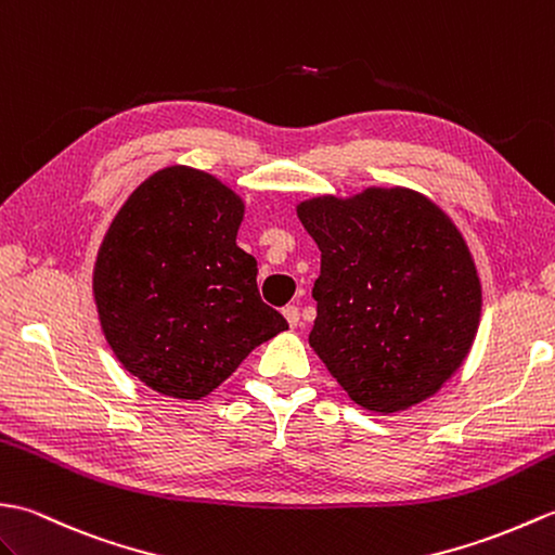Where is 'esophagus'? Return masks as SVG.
I'll return each instance as SVG.
<instances>
[{
    "instance_id": "obj_1",
    "label": "esophagus",
    "mask_w": 555,
    "mask_h": 555,
    "mask_svg": "<svg viewBox=\"0 0 555 555\" xmlns=\"http://www.w3.org/2000/svg\"><path fill=\"white\" fill-rule=\"evenodd\" d=\"M282 315L287 318V323H289L292 327H297L299 320H301V313H299L297 306H285V309H282Z\"/></svg>"
}]
</instances>
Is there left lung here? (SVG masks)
I'll list each match as a JSON object with an SVG mask.
<instances>
[{"label": "left lung", "mask_w": 555, "mask_h": 555, "mask_svg": "<svg viewBox=\"0 0 555 555\" xmlns=\"http://www.w3.org/2000/svg\"><path fill=\"white\" fill-rule=\"evenodd\" d=\"M297 216L320 249L309 344L353 403L399 413L463 365L482 285L453 220L409 188L313 196Z\"/></svg>", "instance_id": "left-lung-1"}]
</instances>
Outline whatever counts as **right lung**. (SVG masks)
<instances>
[{
	"label": "right lung",
	"mask_w": 555,
	"mask_h": 555,
	"mask_svg": "<svg viewBox=\"0 0 555 555\" xmlns=\"http://www.w3.org/2000/svg\"><path fill=\"white\" fill-rule=\"evenodd\" d=\"M242 196L190 166L156 170L111 220L92 294L120 365L164 397L196 401L287 330L237 246Z\"/></svg>",
	"instance_id": "right-lung-1"
}]
</instances>
